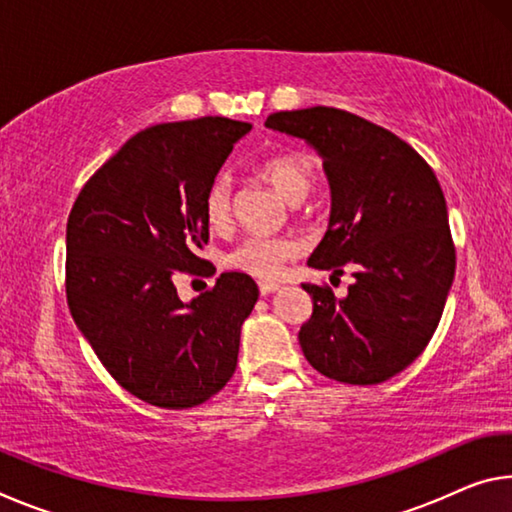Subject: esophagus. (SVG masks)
<instances>
[{
	"label": "esophagus",
	"mask_w": 512,
	"mask_h": 512,
	"mask_svg": "<svg viewBox=\"0 0 512 512\" xmlns=\"http://www.w3.org/2000/svg\"><path fill=\"white\" fill-rule=\"evenodd\" d=\"M277 289H280V282H275V280H259V293H262V296H268V293H273Z\"/></svg>",
	"instance_id": "1"
}]
</instances>
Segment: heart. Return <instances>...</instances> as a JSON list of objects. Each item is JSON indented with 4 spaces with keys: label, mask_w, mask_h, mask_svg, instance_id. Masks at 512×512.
Listing matches in <instances>:
<instances>
[{
    "label": "heart",
    "mask_w": 512,
    "mask_h": 512,
    "mask_svg": "<svg viewBox=\"0 0 512 512\" xmlns=\"http://www.w3.org/2000/svg\"><path fill=\"white\" fill-rule=\"evenodd\" d=\"M259 173L271 183L284 201L298 205L314 187V164L298 151H282L259 164ZM203 216L210 228L223 230L232 219V180L228 173L210 180L203 194ZM300 244L293 237L248 235L230 250L225 262L250 275L273 277L287 259L296 257Z\"/></svg>",
    "instance_id": "b5f03b06"
}]
</instances>
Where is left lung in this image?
<instances>
[{
    "mask_svg": "<svg viewBox=\"0 0 512 512\" xmlns=\"http://www.w3.org/2000/svg\"><path fill=\"white\" fill-rule=\"evenodd\" d=\"M273 131L314 146L332 189V214L309 266L343 275L348 296L302 284L314 311L300 348L320 375L370 386L420 357L443 316L456 250L436 173L400 137L339 108L268 115Z\"/></svg>",
    "mask_w": 512,
    "mask_h": 512,
    "instance_id": "obj_1",
    "label": "left lung"
}]
</instances>
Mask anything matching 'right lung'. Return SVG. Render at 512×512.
<instances>
[{
	"mask_svg": "<svg viewBox=\"0 0 512 512\" xmlns=\"http://www.w3.org/2000/svg\"><path fill=\"white\" fill-rule=\"evenodd\" d=\"M246 121L201 117L133 135L83 185L67 219L65 291L76 327L119 386L160 409H192L228 384L259 289L221 273L183 302L178 273L203 275V194Z\"/></svg>",
	"mask_w": 512,
	"mask_h": 512,
	"instance_id": "1",
	"label": "right lung"
}]
</instances>
